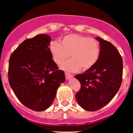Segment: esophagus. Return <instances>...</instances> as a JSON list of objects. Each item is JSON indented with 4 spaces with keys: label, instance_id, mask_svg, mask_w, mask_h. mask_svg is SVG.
<instances>
[{
    "label": "esophagus",
    "instance_id": "obj_1",
    "mask_svg": "<svg viewBox=\"0 0 133 133\" xmlns=\"http://www.w3.org/2000/svg\"><path fill=\"white\" fill-rule=\"evenodd\" d=\"M65 78H66L67 80H69V79H71L72 78H73V75L69 74V73H65Z\"/></svg>",
    "mask_w": 133,
    "mask_h": 133
}]
</instances>
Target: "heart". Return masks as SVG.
Returning a JSON list of instances; mask_svg holds the SVG:
<instances>
[{"mask_svg":"<svg viewBox=\"0 0 133 133\" xmlns=\"http://www.w3.org/2000/svg\"><path fill=\"white\" fill-rule=\"evenodd\" d=\"M49 51L57 64H62L70 55L71 59L61 65L68 72H75L82 68L86 71L91 68L98 60L100 47L95 38L71 34L65 36L61 43L53 41L49 44Z\"/></svg>","mask_w":133,"mask_h":133,"instance_id":"1","label":"heart"}]
</instances>
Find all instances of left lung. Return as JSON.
Here are the masks:
<instances>
[{"instance_id":"obj_1","label":"left lung","mask_w":133,"mask_h":133,"mask_svg":"<svg viewBox=\"0 0 133 133\" xmlns=\"http://www.w3.org/2000/svg\"><path fill=\"white\" fill-rule=\"evenodd\" d=\"M100 55L94 66L75 75L81 84L76 101L84 109L95 111L102 108L116 95L122 81L123 61L118 51L109 42L99 37Z\"/></svg>"}]
</instances>
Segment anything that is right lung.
Returning <instances> with one entry per match:
<instances>
[{"label": "right lung", "mask_w": 133, "mask_h": 133, "mask_svg": "<svg viewBox=\"0 0 133 133\" xmlns=\"http://www.w3.org/2000/svg\"><path fill=\"white\" fill-rule=\"evenodd\" d=\"M50 36L37 35L25 40L9 60V83L17 98L30 109L42 111L54 101L65 80L49 51Z\"/></svg>", "instance_id": "1"}]
</instances>
